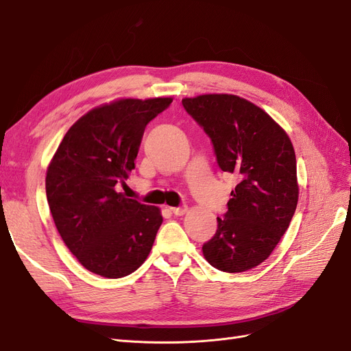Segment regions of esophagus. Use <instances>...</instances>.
<instances>
[{
	"mask_svg": "<svg viewBox=\"0 0 351 351\" xmlns=\"http://www.w3.org/2000/svg\"><path fill=\"white\" fill-rule=\"evenodd\" d=\"M171 212H173L174 215L180 217V215L186 214V212H187V206H186V205H182V206H176V208H171Z\"/></svg>",
	"mask_w": 351,
	"mask_h": 351,
	"instance_id": "obj_1",
	"label": "esophagus"
}]
</instances>
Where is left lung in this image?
<instances>
[{"instance_id":"8db88e82","label":"left lung","mask_w":351,"mask_h":351,"mask_svg":"<svg viewBox=\"0 0 351 351\" xmlns=\"http://www.w3.org/2000/svg\"><path fill=\"white\" fill-rule=\"evenodd\" d=\"M209 136L222 171L236 173L228 210L202 250L212 267L243 272L267 259L289 228L299 199L290 137L256 105L236 95L182 101Z\"/></svg>"}]
</instances>
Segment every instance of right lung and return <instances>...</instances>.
Returning <instances> with one entry per match:
<instances>
[{
    "label": "right lung",
    "instance_id": "1",
    "mask_svg": "<svg viewBox=\"0 0 351 351\" xmlns=\"http://www.w3.org/2000/svg\"><path fill=\"white\" fill-rule=\"evenodd\" d=\"M171 98L121 99L74 123L47 171V199L56 227L84 268L121 278L146 261L162 215L120 193L134 169L147 123Z\"/></svg>",
    "mask_w": 351,
    "mask_h": 351
}]
</instances>
